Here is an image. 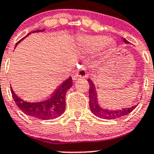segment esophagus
Instances as JSON below:
<instances>
[{
  "mask_svg": "<svg viewBox=\"0 0 154 154\" xmlns=\"http://www.w3.org/2000/svg\"><path fill=\"white\" fill-rule=\"evenodd\" d=\"M87 77V73L86 71V70L84 68H80V69H77L75 71V74L73 76V78L74 79H77V78H86Z\"/></svg>",
  "mask_w": 154,
  "mask_h": 154,
  "instance_id": "obj_1",
  "label": "esophagus"
}]
</instances>
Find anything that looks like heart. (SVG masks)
Masks as SVG:
<instances>
[{
    "label": "heart",
    "instance_id": "1",
    "mask_svg": "<svg viewBox=\"0 0 154 154\" xmlns=\"http://www.w3.org/2000/svg\"><path fill=\"white\" fill-rule=\"evenodd\" d=\"M83 45L87 51L90 52L104 51L109 45V40L103 35L87 36L83 38Z\"/></svg>",
    "mask_w": 154,
    "mask_h": 154
}]
</instances>
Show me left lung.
I'll return each mask as SVG.
<instances>
[{
	"label": "left lung",
	"instance_id": "1",
	"mask_svg": "<svg viewBox=\"0 0 154 154\" xmlns=\"http://www.w3.org/2000/svg\"><path fill=\"white\" fill-rule=\"evenodd\" d=\"M123 41L126 44H129V42L127 41L125 38H123ZM89 84H90V89H89V99H90V108L92 113L97 117H100L103 119H116L117 118H121L122 116L129 114L131 112L133 111L137 106H134L130 108H125L119 110H109L105 109L100 106L97 99V93L94 84L90 79L87 80Z\"/></svg>",
	"mask_w": 154,
	"mask_h": 154
}]
</instances>
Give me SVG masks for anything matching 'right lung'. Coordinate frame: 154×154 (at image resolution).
Wrapping results in <instances>:
<instances>
[{
    "instance_id": "1",
    "label": "right lung",
    "mask_w": 154,
    "mask_h": 154,
    "mask_svg": "<svg viewBox=\"0 0 154 154\" xmlns=\"http://www.w3.org/2000/svg\"><path fill=\"white\" fill-rule=\"evenodd\" d=\"M42 31H44V29L36 30L32 32H38ZM29 34L30 32L27 35ZM21 40H23V38ZM21 40L17 42L16 45ZM72 78L69 77L56 89L50 98L39 103H28L23 101L20 97H17L12 88L11 90L14 102L23 112L35 119L48 120V119H56L64 113L65 110L66 93L72 87Z\"/></svg>"
}]
</instances>
